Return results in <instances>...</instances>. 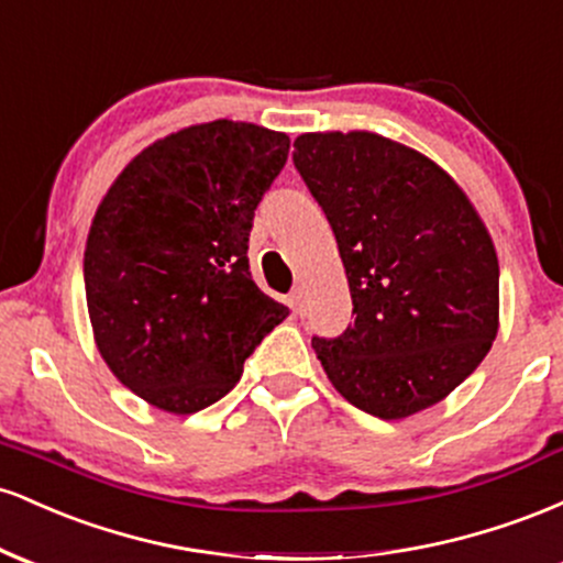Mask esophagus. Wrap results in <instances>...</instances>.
<instances>
[{
  "label": "esophagus",
  "mask_w": 563,
  "mask_h": 563,
  "mask_svg": "<svg viewBox=\"0 0 563 563\" xmlns=\"http://www.w3.org/2000/svg\"><path fill=\"white\" fill-rule=\"evenodd\" d=\"M290 303L296 307V312L303 314V288L301 286H294V290H290Z\"/></svg>",
  "instance_id": "1"
}]
</instances>
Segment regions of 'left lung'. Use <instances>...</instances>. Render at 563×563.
<instances>
[{
    "label": "left lung",
    "mask_w": 563,
    "mask_h": 563,
    "mask_svg": "<svg viewBox=\"0 0 563 563\" xmlns=\"http://www.w3.org/2000/svg\"><path fill=\"white\" fill-rule=\"evenodd\" d=\"M294 164L331 222L354 322L312 346L335 391L399 421L487 357L500 318L493 238L461 185L376 132H307Z\"/></svg>",
    "instance_id": "8db88e82"
}]
</instances>
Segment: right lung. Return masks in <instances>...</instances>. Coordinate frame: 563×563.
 Masks as SVG:
<instances>
[{
    "label": "right lung",
    "instance_id": "add662e5",
    "mask_svg": "<svg viewBox=\"0 0 563 563\" xmlns=\"http://www.w3.org/2000/svg\"><path fill=\"white\" fill-rule=\"evenodd\" d=\"M290 140L209 121L147 145L97 206L84 251L95 344L113 376L174 416L222 399L286 303L249 269L254 211Z\"/></svg>",
    "mask_w": 563,
    "mask_h": 563
}]
</instances>
